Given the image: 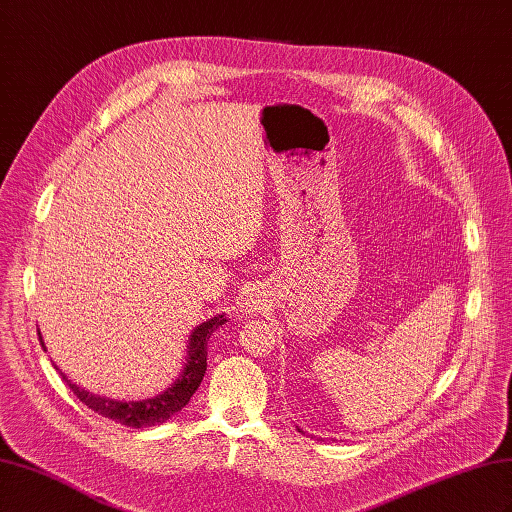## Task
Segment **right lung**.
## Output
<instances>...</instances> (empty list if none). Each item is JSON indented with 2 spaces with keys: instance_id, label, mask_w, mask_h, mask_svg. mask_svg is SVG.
<instances>
[{
  "instance_id": "add662e5",
  "label": "right lung",
  "mask_w": 512,
  "mask_h": 512,
  "mask_svg": "<svg viewBox=\"0 0 512 512\" xmlns=\"http://www.w3.org/2000/svg\"><path fill=\"white\" fill-rule=\"evenodd\" d=\"M224 322H226L224 316H215L194 329V333L190 335L188 359H185L188 363H185L177 382L173 386H168V389L158 397L143 399V401H115V399H106V397L87 393L85 389H81V386L72 384L64 374H61V378H64V382L70 386V391L79 397L87 408L98 412L104 418H111L115 423L136 427V429L166 423L170 416L188 406V401L196 393L200 382H203V376L207 371V342L213 335V331L220 329Z\"/></svg>"
}]
</instances>
